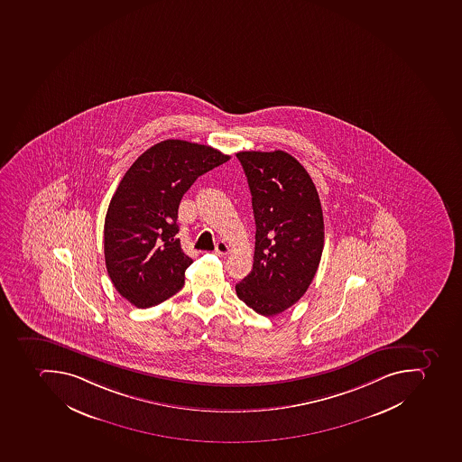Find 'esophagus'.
<instances>
[{"label": "esophagus", "mask_w": 462, "mask_h": 462, "mask_svg": "<svg viewBox=\"0 0 462 462\" xmlns=\"http://www.w3.org/2000/svg\"><path fill=\"white\" fill-rule=\"evenodd\" d=\"M229 246H227V244H226V242H218L217 245H216V254H217V255H227V254H229Z\"/></svg>", "instance_id": "34e87169"}]
</instances>
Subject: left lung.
Wrapping results in <instances>:
<instances>
[{"label":"left lung","instance_id":"8db88e82","mask_svg":"<svg viewBox=\"0 0 462 462\" xmlns=\"http://www.w3.org/2000/svg\"><path fill=\"white\" fill-rule=\"evenodd\" d=\"M255 217V254L236 294L266 318L296 304L311 284L325 245L318 189L304 166L284 151L236 153Z\"/></svg>","mask_w":462,"mask_h":462}]
</instances>
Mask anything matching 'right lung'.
<instances>
[{
	"label": "right lung",
	"instance_id": "add662e5",
	"mask_svg": "<svg viewBox=\"0 0 462 462\" xmlns=\"http://www.w3.org/2000/svg\"><path fill=\"white\" fill-rule=\"evenodd\" d=\"M229 159L206 144L168 139L143 152L122 178L104 222V256L116 290L137 309L181 290L192 259L175 236L178 207L199 175Z\"/></svg>",
	"mask_w": 462,
	"mask_h": 462
}]
</instances>
